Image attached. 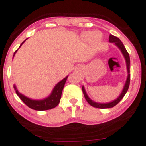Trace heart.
<instances>
[{
    "mask_svg": "<svg viewBox=\"0 0 146 146\" xmlns=\"http://www.w3.org/2000/svg\"><path fill=\"white\" fill-rule=\"evenodd\" d=\"M82 37L85 41H91L92 43H98L102 39V34L100 32H85L82 33Z\"/></svg>",
    "mask_w": 146,
    "mask_h": 146,
    "instance_id": "1",
    "label": "heart"
}]
</instances>
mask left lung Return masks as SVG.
Instances as JSON below:
<instances>
[{
	"label": "left lung",
	"instance_id": "obj_1",
	"mask_svg": "<svg viewBox=\"0 0 146 146\" xmlns=\"http://www.w3.org/2000/svg\"><path fill=\"white\" fill-rule=\"evenodd\" d=\"M109 41H110V42H111V43L115 44L117 45L119 48H120L122 54H123V56H124L125 57V59H126V66H127V70H128V73H129V75H128V78H127V80H126V84H125L124 88H123V91H122V92L121 93L120 96H119L117 100H115L113 102H111L110 103H103L102 104V103H97V102H95L92 101L89 98H88L86 92H85V89H84V87H82V92H83L84 96H85V98L87 100V102H88L91 106H92V107H96V108H99V109L111 108V107H114V106L117 105L119 102L121 100L122 98L124 97L125 94L126 93V92L128 91V89H129V85H130V74H129V73H130L131 70H130V58H129V53H128V51H126V49L125 48L123 43L121 42V40L118 37H116L115 36H113V35H110Z\"/></svg>",
	"mask_w": 146,
	"mask_h": 146
}]
</instances>
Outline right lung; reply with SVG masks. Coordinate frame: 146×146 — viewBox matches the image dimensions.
Returning <instances> with one entry per match:
<instances>
[{
    "label": "right lung",
    "mask_w": 146,
    "mask_h": 146,
    "mask_svg": "<svg viewBox=\"0 0 146 146\" xmlns=\"http://www.w3.org/2000/svg\"><path fill=\"white\" fill-rule=\"evenodd\" d=\"M25 42V40L21 44V45L20 46V47L21 46L24 42ZM19 47V48H20ZM17 50L15 51L14 54H15ZM68 78V76L66 77L64 80H62L61 81H60L55 86V88H54V90L51 92V95L49 97H48L47 98H46L44 100H30L29 98H27V97L24 96L23 95H22L21 93L18 92L17 89H16L15 86H14V88L16 90V93L18 95L19 98H20L22 101L29 108L32 109V110H36V111H44V110H51V109L54 108V107H56L58 104V103L60 102V100L61 98V94H62L63 89H64V87L65 83H66V80Z\"/></svg>",
    "instance_id": "obj_1"
}]
</instances>
